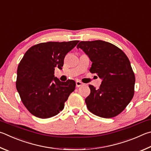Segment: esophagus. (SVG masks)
Returning <instances> with one entry per match:
<instances>
[{
	"label": "esophagus",
	"instance_id": "1",
	"mask_svg": "<svg viewBox=\"0 0 151 151\" xmlns=\"http://www.w3.org/2000/svg\"><path fill=\"white\" fill-rule=\"evenodd\" d=\"M84 84L81 81H76V87H80L81 86H83Z\"/></svg>",
	"mask_w": 151,
	"mask_h": 151
}]
</instances>
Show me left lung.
Returning <instances> with one entry per match:
<instances>
[{
  "label": "left lung",
  "instance_id": "8db88e82",
  "mask_svg": "<svg viewBox=\"0 0 151 151\" xmlns=\"http://www.w3.org/2000/svg\"><path fill=\"white\" fill-rule=\"evenodd\" d=\"M92 62L90 72L102 79L100 88L89 85L85 102L88 110L111 118L124 110L134 95L135 77L128 57L122 49L102 40L81 42L77 45Z\"/></svg>",
  "mask_w": 151,
  "mask_h": 151
}]
</instances>
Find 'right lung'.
<instances>
[{
    "label": "right lung",
    "instance_id": "add662e5",
    "mask_svg": "<svg viewBox=\"0 0 151 151\" xmlns=\"http://www.w3.org/2000/svg\"><path fill=\"white\" fill-rule=\"evenodd\" d=\"M79 41L41 43L30 47L18 65L16 86L27 109L42 119L56 116L75 89L76 83L55 77V68L62 69L64 59Z\"/></svg>",
    "mask_w": 151,
    "mask_h": 151
}]
</instances>
